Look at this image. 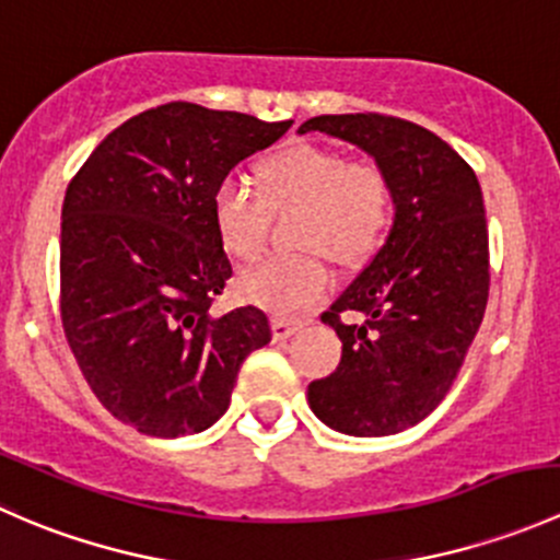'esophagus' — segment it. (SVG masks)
I'll return each instance as SVG.
<instances>
[{"instance_id":"obj_1","label":"esophagus","mask_w":560,"mask_h":560,"mask_svg":"<svg viewBox=\"0 0 560 560\" xmlns=\"http://www.w3.org/2000/svg\"><path fill=\"white\" fill-rule=\"evenodd\" d=\"M301 325H303L301 319H290V316H273V319H270L276 341H287V338H290Z\"/></svg>"}]
</instances>
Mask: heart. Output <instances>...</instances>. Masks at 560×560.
Returning <instances> with one entry per match:
<instances>
[{
	"label": "heart",
	"mask_w": 560,
	"mask_h": 560,
	"mask_svg": "<svg viewBox=\"0 0 560 560\" xmlns=\"http://www.w3.org/2000/svg\"><path fill=\"white\" fill-rule=\"evenodd\" d=\"M259 191L222 180L213 191L211 217L219 241L233 257L248 259L262 248L270 211L301 206L303 246L327 248L341 262H354L380 246L393 219V184L382 167L349 160L338 151L298 143L259 162ZM319 248L292 257H262L246 265L238 290L254 306L298 314L330 290V270Z\"/></svg>",
	"instance_id": "heart-1"
}]
</instances>
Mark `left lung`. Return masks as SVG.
<instances>
[{"label": "left lung", "mask_w": 560, "mask_h": 560, "mask_svg": "<svg viewBox=\"0 0 560 560\" xmlns=\"http://www.w3.org/2000/svg\"><path fill=\"white\" fill-rule=\"evenodd\" d=\"M298 132L358 145L393 184L385 246L322 314L341 338V363L308 385V406L332 431L389 436L442 404L482 325L490 290L482 189L455 149L404 118L314 116ZM341 313L364 322L347 326Z\"/></svg>", "instance_id": "left-lung-1"}]
</instances>
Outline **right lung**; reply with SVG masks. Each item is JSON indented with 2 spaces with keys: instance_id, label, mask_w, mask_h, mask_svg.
Returning a JSON list of instances; mask_svg holds the SVG:
<instances>
[{
  "instance_id": "obj_1",
  "label": "right lung",
  "mask_w": 560,
  "mask_h": 560,
  "mask_svg": "<svg viewBox=\"0 0 560 560\" xmlns=\"http://www.w3.org/2000/svg\"><path fill=\"white\" fill-rule=\"evenodd\" d=\"M292 121L167 103L92 151L61 206V325L100 404L160 439L211 428L244 360L270 341L257 306L217 316L233 276L211 200Z\"/></svg>"
}]
</instances>
